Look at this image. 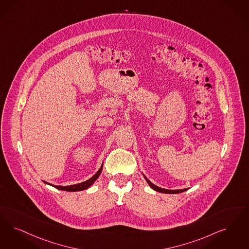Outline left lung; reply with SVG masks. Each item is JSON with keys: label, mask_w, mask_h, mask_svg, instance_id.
<instances>
[{"label": "left lung", "mask_w": 249, "mask_h": 249, "mask_svg": "<svg viewBox=\"0 0 249 249\" xmlns=\"http://www.w3.org/2000/svg\"><path fill=\"white\" fill-rule=\"evenodd\" d=\"M142 175H143V174H142ZM143 177H144V179H146L147 183L149 184V186L152 188V189L155 190V191H157V192H160V193H163V194H179V193H182V192H184V191L188 190L187 188H185V189L179 190L164 189V188H161V187H159V186L155 185L154 183H152V182L150 181L149 179H147L144 175H143Z\"/></svg>", "instance_id": "left-lung-1"}]
</instances>
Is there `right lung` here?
I'll list each match as a JSON object with an SVG mask.
<instances>
[{"label":"right lung","instance_id":"right-lung-1","mask_svg":"<svg viewBox=\"0 0 249 249\" xmlns=\"http://www.w3.org/2000/svg\"><path fill=\"white\" fill-rule=\"evenodd\" d=\"M103 165H104V163L102 164V166H101L99 170H98L91 178H89V179H87V180H85V181H83V182L77 183V184L67 185V186H61V185L51 184L49 182H46V181H44V180H43V182L46 183V184H49V185L54 187V188H56V189L62 190V191H67V192H79V191H83V190L88 189L89 187H90V186L94 183V181L99 178L100 174H101L102 169H103Z\"/></svg>","mask_w":249,"mask_h":249}]
</instances>
